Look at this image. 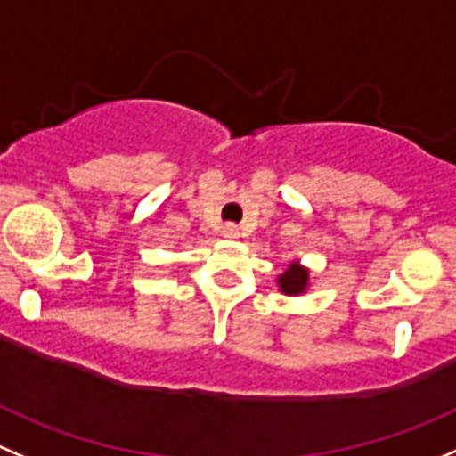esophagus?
<instances>
[{"instance_id":"1","label":"esophagus","mask_w":456,"mask_h":456,"mask_svg":"<svg viewBox=\"0 0 456 456\" xmlns=\"http://www.w3.org/2000/svg\"><path fill=\"white\" fill-rule=\"evenodd\" d=\"M221 232H224V237H228V240H237V237H240V228H237L235 224H225Z\"/></svg>"}]
</instances>
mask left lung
<instances>
[{
	"label": "left lung",
	"mask_w": 456,
	"mask_h": 456,
	"mask_svg": "<svg viewBox=\"0 0 456 456\" xmlns=\"http://www.w3.org/2000/svg\"><path fill=\"white\" fill-rule=\"evenodd\" d=\"M306 281H309V273L297 266V264H290L289 271L280 275V289L284 290L286 296H297L306 289Z\"/></svg>",
	"instance_id": "obj_1"
}]
</instances>
